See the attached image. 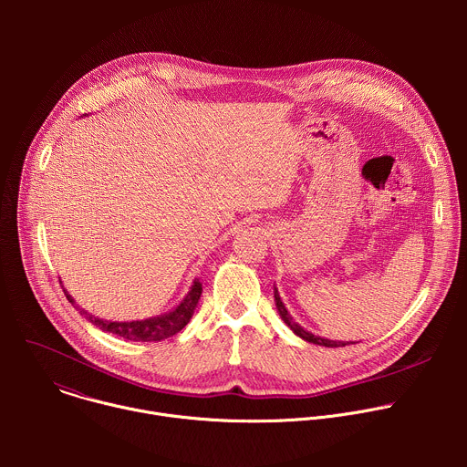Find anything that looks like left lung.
I'll use <instances>...</instances> for the list:
<instances>
[{"label":"left lung","mask_w":467,"mask_h":467,"mask_svg":"<svg viewBox=\"0 0 467 467\" xmlns=\"http://www.w3.org/2000/svg\"><path fill=\"white\" fill-rule=\"evenodd\" d=\"M274 297H275V306H277V312L279 316L283 317V321L294 330V335H297L299 338H303L305 342L308 344H316V346H325V348H344L348 344H355V342H342V340H328V338H321L317 335H312V332H308L306 328H303L288 312V308L285 306L281 296H279V290L274 286Z\"/></svg>","instance_id":"obj_1"}]
</instances>
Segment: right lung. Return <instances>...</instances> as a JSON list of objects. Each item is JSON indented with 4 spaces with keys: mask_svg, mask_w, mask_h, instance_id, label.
Returning a JSON list of instances; mask_svg holds the SVG:
<instances>
[{
    "mask_svg": "<svg viewBox=\"0 0 467 467\" xmlns=\"http://www.w3.org/2000/svg\"><path fill=\"white\" fill-rule=\"evenodd\" d=\"M202 292H203V285L199 283V279H193L188 294L181 299V303L175 308H171L166 314L153 316L148 319H137V321H107V319L88 314L87 310H83L79 306L78 308L90 323H94L96 327H99L105 332H110V335H116V337H121V338L132 340V342H161L164 338L177 335L181 328H184V325L192 319V316L197 308ZM64 294H66V299H68L72 305H76L74 297L68 292L64 290Z\"/></svg>",
    "mask_w": 467,
    "mask_h": 467,
    "instance_id": "add662e5",
    "label": "right lung"
}]
</instances>
